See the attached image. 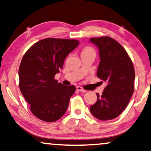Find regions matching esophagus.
<instances>
[{
    "mask_svg": "<svg viewBox=\"0 0 151 151\" xmlns=\"http://www.w3.org/2000/svg\"><path fill=\"white\" fill-rule=\"evenodd\" d=\"M76 89H77L78 91H81V92H86V91H87V90L84 89L83 88V87H80V86H77V87H76Z\"/></svg>",
    "mask_w": 151,
    "mask_h": 151,
    "instance_id": "34e87169",
    "label": "esophagus"
}]
</instances>
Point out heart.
<instances>
[{
	"instance_id": "heart-1",
	"label": "heart",
	"mask_w": 151,
	"mask_h": 151,
	"mask_svg": "<svg viewBox=\"0 0 151 151\" xmlns=\"http://www.w3.org/2000/svg\"><path fill=\"white\" fill-rule=\"evenodd\" d=\"M90 52H94L93 49L90 47H84V49H83V51H82V53H90Z\"/></svg>"
}]
</instances>
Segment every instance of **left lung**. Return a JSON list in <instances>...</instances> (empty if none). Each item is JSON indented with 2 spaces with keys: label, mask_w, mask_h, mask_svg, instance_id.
I'll use <instances>...</instances> for the list:
<instances>
[{
  "label": "left lung",
  "mask_w": 151,
  "mask_h": 151,
  "mask_svg": "<svg viewBox=\"0 0 151 151\" xmlns=\"http://www.w3.org/2000/svg\"><path fill=\"white\" fill-rule=\"evenodd\" d=\"M89 41L99 49L97 76L107 83L102 96L96 93L97 101L90 111L100 120H111L124 111L134 93V65L125 49L112 38H91Z\"/></svg>",
  "instance_id": "1"
}]
</instances>
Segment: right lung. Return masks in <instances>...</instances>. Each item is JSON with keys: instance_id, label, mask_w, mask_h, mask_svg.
I'll return each mask as SVG.
<instances>
[{"instance_id": "add662e5", "label": "right lung", "mask_w": 151, "mask_h": 151, "mask_svg": "<svg viewBox=\"0 0 151 151\" xmlns=\"http://www.w3.org/2000/svg\"><path fill=\"white\" fill-rule=\"evenodd\" d=\"M78 44L77 40L48 38L34 44L23 56L19 68V89L31 112L40 120L54 122L68 109L75 87L64 85L54 77Z\"/></svg>"}]
</instances>
